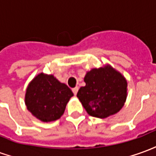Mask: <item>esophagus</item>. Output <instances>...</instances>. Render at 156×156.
Returning a JSON list of instances; mask_svg holds the SVG:
<instances>
[{"instance_id":"esophagus-1","label":"esophagus","mask_w":156,"mask_h":156,"mask_svg":"<svg viewBox=\"0 0 156 156\" xmlns=\"http://www.w3.org/2000/svg\"><path fill=\"white\" fill-rule=\"evenodd\" d=\"M78 91V87H75V88H73V94L74 95H77V93Z\"/></svg>"}]
</instances>
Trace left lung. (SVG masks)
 <instances>
[{"mask_svg": "<svg viewBox=\"0 0 156 156\" xmlns=\"http://www.w3.org/2000/svg\"><path fill=\"white\" fill-rule=\"evenodd\" d=\"M85 86L81 87L77 97L93 117L105 119L124 107L127 98V80L111 65L95 68L86 73Z\"/></svg>", "mask_w": 156, "mask_h": 156, "instance_id": "obj_1", "label": "left lung"}]
</instances>
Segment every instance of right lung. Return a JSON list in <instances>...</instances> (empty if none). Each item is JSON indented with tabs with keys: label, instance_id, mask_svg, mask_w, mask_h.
Listing matches in <instances>:
<instances>
[{
	"label": "right lung",
	"instance_id": "right-lung-1",
	"mask_svg": "<svg viewBox=\"0 0 156 156\" xmlns=\"http://www.w3.org/2000/svg\"><path fill=\"white\" fill-rule=\"evenodd\" d=\"M73 93L53 75L40 73L29 83L25 105L34 117L42 122H51L63 115Z\"/></svg>",
	"mask_w": 156,
	"mask_h": 156
}]
</instances>
